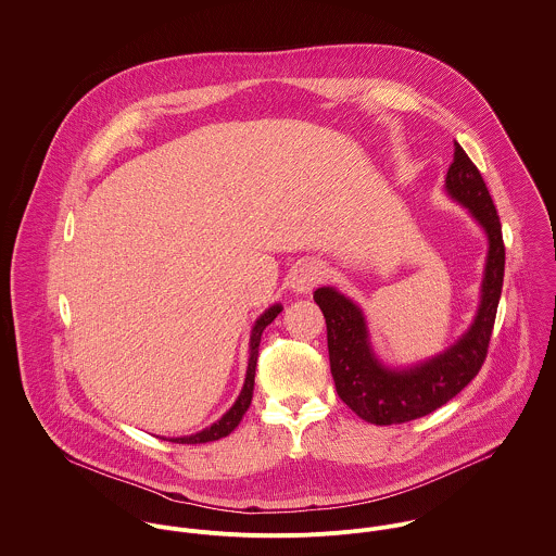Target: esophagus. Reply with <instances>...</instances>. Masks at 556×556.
<instances>
[{"label":"esophagus","mask_w":556,"mask_h":556,"mask_svg":"<svg viewBox=\"0 0 556 556\" xmlns=\"http://www.w3.org/2000/svg\"><path fill=\"white\" fill-rule=\"evenodd\" d=\"M328 269L324 263L319 261H306V263H300L291 276V289L295 293H311L317 285L324 282Z\"/></svg>","instance_id":"obj_1"}]
</instances>
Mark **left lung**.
<instances>
[{"label": "left lung", "instance_id": "8db88e82", "mask_svg": "<svg viewBox=\"0 0 556 556\" xmlns=\"http://www.w3.org/2000/svg\"><path fill=\"white\" fill-rule=\"evenodd\" d=\"M446 191L485 228L490 250L475 324L444 354L412 369H386L370 352L361 308L332 287H321L313 295L326 317L330 370L337 392L352 412L372 425L407 422L431 414L462 392L488 358L503 291L505 243L490 189L457 142L453 164L446 173Z\"/></svg>", "mask_w": 556, "mask_h": 556}]
</instances>
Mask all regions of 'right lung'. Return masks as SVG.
<instances>
[{
  "mask_svg": "<svg viewBox=\"0 0 556 556\" xmlns=\"http://www.w3.org/2000/svg\"><path fill=\"white\" fill-rule=\"evenodd\" d=\"M282 311L280 304L271 306L269 311H265L261 315V319L254 324L252 328V337H250V361H248V372H245V383L241 388V394L237 396L235 405L217 420L213 422L211 427H206L204 431L195 433V435H187V438H173L170 442H181V444H202V442H213V440H219V438H226L237 425L239 420L243 418V414L248 412L250 407V401H252V390H254V372H256V361H258V345H261V337H263V330L278 317V313Z\"/></svg>",
  "mask_w": 556,
  "mask_h": 556,
  "instance_id": "right-lung-1",
  "label": "right lung"
}]
</instances>
